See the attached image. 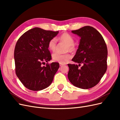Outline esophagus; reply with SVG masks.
Wrapping results in <instances>:
<instances>
[{
  "instance_id": "esophagus-1",
  "label": "esophagus",
  "mask_w": 120,
  "mask_h": 120,
  "mask_svg": "<svg viewBox=\"0 0 120 120\" xmlns=\"http://www.w3.org/2000/svg\"><path fill=\"white\" fill-rule=\"evenodd\" d=\"M65 64H60V66H64Z\"/></svg>"
}]
</instances>
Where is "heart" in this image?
Segmentation results:
<instances>
[{
    "mask_svg": "<svg viewBox=\"0 0 120 120\" xmlns=\"http://www.w3.org/2000/svg\"><path fill=\"white\" fill-rule=\"evenodd\" d=\"M57 40H59L61 42L66 43L68 45L66 51L73 52L75 50V39L74 37L70 34L64 33L61 34L57 38ZM57 46V41L55 38H52L50 40L48 43V48L52 52L55 51ZM52 60L60 64H64L71 59V56L68 53L66 54H60L59 52L54 53L52 56Z\"/></svg>",
    "mask_w": 120,
    "mask_h": 120,
    "instance_id": "1",
    "label": "heart"
}]
</instances>
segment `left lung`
I'll list each match as a JSON object with an SVG mask.
<instances>
[{"label": "left lung", "instance_id": "obj_1", "mask_svg": "<svg viewBox=\"0 0 120 120\" xmlns=\"http://www.w3.org/2000/svg\"><path fill=\"white\" fill-rule=\"evenodd\" d=\"M71 32L81 39L78 49L72 59L79 65L68 64V78L76 87L90 89L99 82L107 71V45L102 35L92 26H83ZM81 64L83 66L79 68L78 67Z\"/></svg>", "mask_w": 120, "mask_h": 120}]
</instances>
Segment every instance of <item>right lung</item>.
Returning a JSON list of instances; mask_svg holds the SVG:
<instances>
[{
	"label": "right lung",
	"mask_w": 120,
	"mask_h": 120,
	"mask_svg": "<svg viewBox=\"0 0 120 120\" xmlns=\"http://www.w3.org/2000/svg\"><path fill=\"white\" fill-rule=\"evenodd\" d=\"M58 34L59 31L34 27L25 32L17 41L14 52L15 73L25 88L38 91L52 83L59 64H42L52 60L48 43Z\"/></svg>",
	"instance_id": "right-lung-1"
}]
</instances>
